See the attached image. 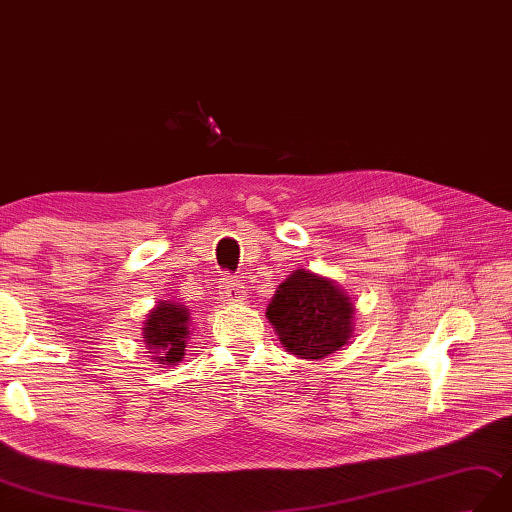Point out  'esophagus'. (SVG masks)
<instances>
[{
	"mask_svg": "<svg viewBox=\"0 0 512 512\" xmlns=\"http://www.w3.org/2000/svg\"><path fill=\"white\" fill-rule=\"evenodd\" d=\"M220 294H222V299H224V301L237 303V301H244L246 288H244L242 279L231 277V275H224V279L220 281Z\"/></svg>",
	"mask_w": 512,
	"mask_h": 512,
	"instance_id": "obj_1",
	"label": "esophagus"
}]
</instances>
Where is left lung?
<instances>
[{
    "mask_svg": "<svg viewBox=\"0 0 512 512\" xmlns=\"http://www.w3.org/2000/svg\"><path fill=\"white\" fill-rule=\"evenodd\" d=\"M268 320L281 342L303 360H323L351 336L353 303L334 281L296 270L270 301Z\"/></svg>",
    "mask_w": 512,
    "mask_h": 512,
    "instance_id": "obj_1",
    "label": "left lung"
}]
</instances>
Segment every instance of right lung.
<instances>
[{
    "instance_id": "add662e5",
    "label": "right lung",
    "mask_w": 512,
    "mask_h": 512,
    "mask_svg": "<svg viewBox=\"0 0 512 512\" xmlns=\"http://www.w3.org/2000/svg\"><path fill=\"white\" fill-rule=\"evenodd\" d=\"M189 312L183 305H174L170 301H161L154 310L150 312L146 327H144V338L150 349V353H157L159 358H154L161 364H176L181 362L187 347L189 338Z\"/></svg>"
}]
</instances>
